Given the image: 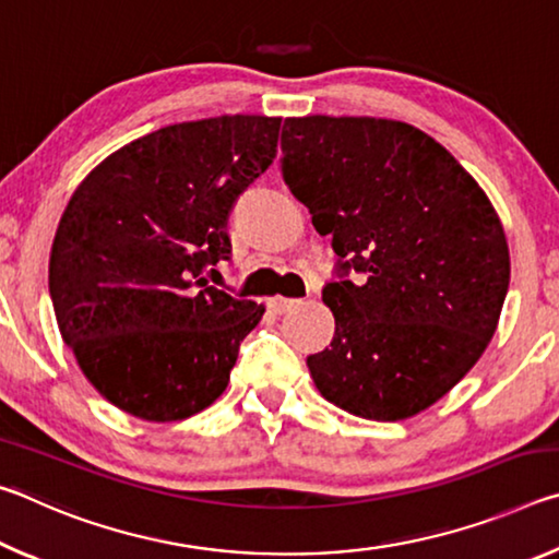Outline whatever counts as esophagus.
Segmentation results:
<instances>
[{"mask_svg": "<svg viewBox=\"0 0 559 559\" xmlns=\"http://www.w3.org/2000/svg\"><path fill=\"white\" fill-rule=\"evenodd\" d=\"M298 298H283V296H273V298H269V308L273 310V313H288L290 308H296L298 306Z\"/></svg>", "mask_w": 559, "mask_h": 559, "instance_id": "1", "label": "esophagus"}]
</instances>
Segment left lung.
<instances>
[{
	"label": "left lung",
	"instance_id": "8db88e82",
	"mask_svg": "<svg viewBox=\"0 0 559 559\" xmlns=\"http://www.w3.org/2000/svg\"><path fill=\"white\" fill-rule=\"evenodd\" d=\"M283 179L333 234L335 335L308 357L318 392L362 419L439 402L493 337L510 253L493 204L447 147L384 118L283 122ZM365 272L355 287L344 276Z\"/></svg>",
	"mask_w": 559,
	"mask_h": 559
}]
</instances>
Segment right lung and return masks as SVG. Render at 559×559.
<instances>
[{
    "mask_svg": "<svg viewBox=\"0 0 559 559\" xmlns=\"http://www.w3.org/2000/svg\"><path fill=\"white\" fill-rule=\"evenodd\" d=\"M281 118L159 128L103 159L53 236L49 293L88 382L145 421H179L229 384L263 306L210 286L234 204L276 157Z\"/></svg>",
    "mask_w": 559,
    "mask_h": 559,
    "instance_id": "right-lung-1",
    "label": "right lung"
}]
</instances>
